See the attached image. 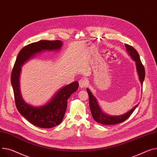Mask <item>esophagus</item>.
<instances>
[{
  "mask_svg": "<svg viewBox=\"0 0 157 157\" xmlns=\"http://www.w3.org/2000/svg\"><path fill=\"white\" fill-rule=\"evenodd\" d=\"M79 85L80 88H85L88 85V81L85 78H82L79 81Z\"/></svg>",
  "mask_w": 157,
  "mask_h": 157,
  "instance_id": "34e87169",
  "label": "esophagus"
}]
</instances>
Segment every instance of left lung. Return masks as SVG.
Instances as JSON below:
<instances>
[{
    "mask_svg": "<svg viewBox=\"0 0 157 157\" xmlns=\"http://www.w3.org/2000/svg\"><path fill=\"white\" fill-rule=\"evenodd\" d=\"M125 46L126 47L127 52L131 58L136 62V65L138 74L139 76V78L141 85H143V82L144 79L145 77V70L144 66L141 63V61L140 60V57L139 54L134 47L132 46L125 44ZM87 92L89 95V104H90V108L91 112L92 117L95 121L101 124H105V125H113L121 123L126 121L128 119L131 115L132 113L135 109L136 108L138 105H136L133 107L131 110L128 112L126 113L121 115V116H111L108 114H106L102 112L101 109L100 108L98 103L96 100V98L93 96L91 91L89 90L88 88L86 89Z\"/></svg>",
    "mask_w": 157,
    "mask_h": 157,
    "instance_id": "1",
    "label": "left lung"
}]
</instances>
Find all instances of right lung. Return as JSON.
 <instances>
[{
	"instance_id": "1",
	"label": "right lung",
	"mask_w": 157,
	"mask_h": 157,
	"mask_svg": "<svg viewBox=\"0 0 157 157\" xmlns=\"http://www.w3.org/2000/svg\"><path fill=\"white\" fill-rule=\"evenodd\" d=\"M62 45L60 40H40L30 44L20 50L11 73V85L17 110L30 123L41 128L49 129L59 125L63 119L67 109V99L77 91L79 83L75 81L62 88L52 99L45 105L35 107L26 103L19 90L21 67L36 54L45 50H59Z\"/></svg>"
}]
</instances>
